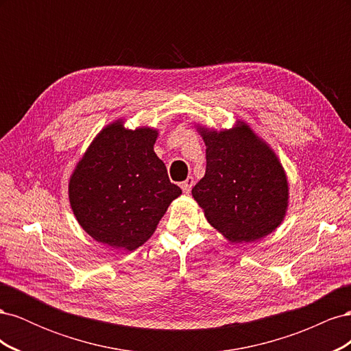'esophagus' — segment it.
I'll use <instances>...</instances> for the list:
<instances>
[{"label": "esophagus", "instance_id": "obj_1", "mask_svg": "<svg viewBox=\"0 0 351 351\" xmlns=\"http://www.w3.org/2000/svg\"><path fill=\"white\" fill-rule=\"evenodd\" d=\"M193 184H195V180H193V177H187L184 182L182 183V189H183V192L184 193H190V190H192V187H193Z\"/></svg>", "mask_w": 351, "mask_h": 351}]
</instances>
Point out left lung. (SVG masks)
Instances as JSON below:
<instances>
[{
	"label": "left lung",
	"mask_w": 351,
	"mask_h": 351,
	"mask_svg": "<svg viewBox=\"0 0 351 351\" xmlns=\"http://www.w3.org/2000/svg\"><path fill=\"white\" fill-rule=\"evenodd\" d=\"M206 145V171L192 196L228 243H249L277 230L287 215L290 186L278 155L237 119L231 129L196 124Z\"/></svg>",
	"instance_id": "obj_1"
}]
</instances>
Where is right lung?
I'll return each instance as SVG.
<instances>
[{
    "label": "right lung",
    "instance_id": "1",
    "mask_svg": "<svg viewBox=\"0 0 351 351\" xmlns=\"http://www.w3.org/2000/svg\"><path fill=\"white\" fill-rule=\"evenodd\" d=\"M124 123L117 119L93 137L70 176L69 200L92 239L132 252L152 237L182 189L154 151L158 129Z\"/></svg>",
    "mask_w": 351,
    "mask_h": 351
}]
</instances>
